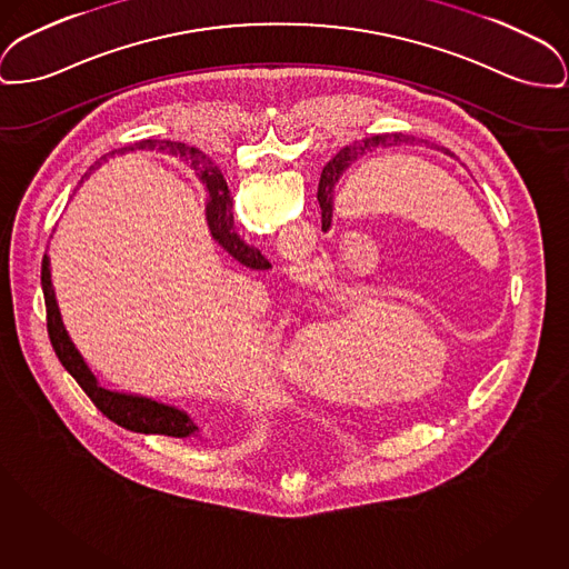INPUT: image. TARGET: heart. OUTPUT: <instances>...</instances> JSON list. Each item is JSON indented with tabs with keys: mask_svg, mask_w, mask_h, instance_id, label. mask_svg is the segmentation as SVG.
<instances>
[{
	"mask_svg": "<svg viewBox=\"0 0 569 569\" xmlns=\"http://www.w3.org/2000/svg\"><path fill=\"white\" fill-rule=\"evenodd\" d=\"M382 305L350 302L301 327L288 350V368L309 389L322 393H355V371L382 369L385 346H378L393 322L379 318Z\"/></svg>",
	"mask_w": 569,
	"mask_h": 569,
	"instance_id": "heart-1",
	"label": "heart"
}]
</instances>
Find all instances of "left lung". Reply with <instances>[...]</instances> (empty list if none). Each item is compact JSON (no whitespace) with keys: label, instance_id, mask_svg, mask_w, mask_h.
Instances as JSON below:
<instances>
[{"label":"left lung","instance_id":"1","mask_svg":"<svg viewBox=\"0 0 569 569\" xmlns=\"http://www.w3.org/2000/svg\"><path fill=\"white\" fill-rule=\"evenodd\" d=\"M406 139L408 137L401 133L373 134V137L355 141V143L341 148L333 159L325 166L322 176H320V184H318V201H320V208H322V230L325 232L331 228V221H333L335 184L339 182L343 171L350 168L352 163H357L363 154H368L371 150L387 148V146H398L400 141H406ZM445 154H449V150H445Z\"/></svg>","mask_w":569,"mask_h":569}]
</instances>
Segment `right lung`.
I'll return each instance as SVG.
<instances>
[{"instance_id":"add662e5","label":"right lung","mask_w":569,"mask_h":569,"mask_svg":"<svg viewBox=\"0 0 569 569\" xmlns=\"http://www.w3.org/2000/svg\"><path fill=\"white\" fill-rule=\"evenodd\" d=\"M159 150L168 152L173 157H180L191 163V168L198 171L201 184H206L208 200H206V219L212 238L240 262L242 267L251 270H267L270 262L260 253V249L247 244L240 236L234 232V217H232V198L228 182L223 180V173L217 168H212L206 161V154H201L196 148H187L184 143L176 141H159ZM40 283H42V295H44V307H47V331L51 346L60 359V363L67 368L68 373L79 382V387L86 391V396L92 400V403L101 410L107 419L118 423L124 430L139 432V435H161L173 436V438H187V436L200 435L198 423L193 419L176 408L161 401L141 398V396H131V393H118L102 389L97 382V376L86 366L83 357L70 341L53 283H51V268H49V256L44 253L42 258V272H40Z\"/></svg>"}]
</instances>
